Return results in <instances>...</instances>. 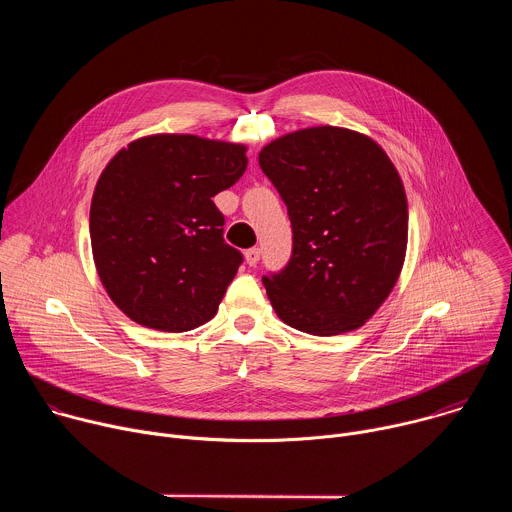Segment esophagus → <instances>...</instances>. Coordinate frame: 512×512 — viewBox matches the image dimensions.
<instances>
[{"label":"esophagus","instance_id":"esophagus-1","mask_svg":"<svg viewBox=\"0 0 512 512\" xmlns=\"http://www.w3.org/2000/svg\"><path fill=\"white\" fill-rule=\"evenodd\" d=\"M259 257H261V249H257V247L245 251V261H247V265H251V267H255V265L259 263Z\"/></svg>","mask_w":512,"mask_h":512}]
</instances>
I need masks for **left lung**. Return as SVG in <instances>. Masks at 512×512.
<instances>
[{"instance_id": "obj_1", "label": "left lung", "mask_w": 512, "mask_h": 512, "mask_svg": "<svg viewBox=\"0 0 512 512\" xmlns=\"http://www.w3.org/2000/svg\"><path fill=\"white\" fill-rule=\"evenodd\" d=\"M259 166L294 233L287 265L263 275L275 314L314 336L360 328L405 261L407 198L393 162L371 137L322 125L267 143Z\"/></svg>"}]
</instances>
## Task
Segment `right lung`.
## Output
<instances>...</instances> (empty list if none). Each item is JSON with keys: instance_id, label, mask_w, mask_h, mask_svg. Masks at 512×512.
I'll use <instances>...</instances> for the list:
<instances>
[{"instance_id": "add662e5", "label": "right lung", "mask_w": 512, "mask_h": 512, "mask_svg": "<svg viewBox=\"0 0 512 512\" xmlns=\"http://www.w3.org/2000/svg\"><path fill=\"white\" fill-rule=\"evenodd\" d=\"M247 148L198 135L131 141L103 170L91 202V247L115 306L133 322L186 332L214 318L241 251L212 202L247 168Z\"/></svg>"}]
</instances>
